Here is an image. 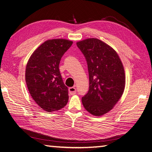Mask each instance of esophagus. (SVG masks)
<instances>
[{"label": "esophagus", "instance_id": "obj_1", "mask_svg": "<svg viewBox=\"0 0 152 152\" xmlns=\"http://www.w3.org/2000/svg\"><path fill=\"white\" fill-rule=\"evenodd\" d=\"M69 94H71V95L75 94L76 93V88L74 87H70L69 88Z\"/></svg>", "mask_w": 152, "mask_h": 152}]
</instances>
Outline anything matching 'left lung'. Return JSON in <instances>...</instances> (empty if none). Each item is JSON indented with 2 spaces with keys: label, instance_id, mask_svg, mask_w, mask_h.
Here are the masks:
<instances>
[{
  "label": "left lung",
  "instance_id": "1",
  "mask_svg": "<svg viewBox=\"0 0 152 152\" xmlns=\"http://www.w3.org/2000/svg\"><path fill=\"white\" fill-rule=\"evenodd\" d=\"M87 60L89 89L82 99L89 113L101 116L111 110L122 96L125 73L115 50L99 39L91 38L76 43Z\"/></svg>",
  "mask_w": 152,
  "mask_h": 152
}]
</instances>
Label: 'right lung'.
<instances>
[{"label":"right lung","mask_w":152,"mask_h":152,"mask_svg":"<svg viewBox=\"0 0 152 152\" xmlns=\"http://www.w3.org/2000/svg\"><path fill=\"white\" fill-rule=\"evenodd\" d=\"M72 43L63 38L47 40L34 50L27 64L29 92L38 105L48 112L60 110L68 102V88L62 80L59 64Z\"/></svg>","instance_id":"right-lung-1"}]
</instances>
